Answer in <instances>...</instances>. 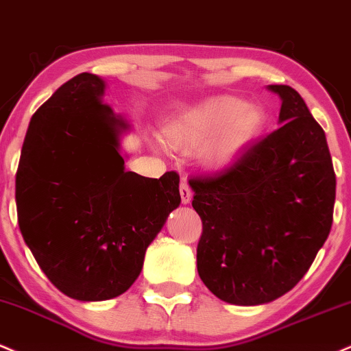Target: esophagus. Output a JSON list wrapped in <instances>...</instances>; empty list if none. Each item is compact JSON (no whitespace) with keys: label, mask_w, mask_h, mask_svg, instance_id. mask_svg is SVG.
Wrapping results in <instances>:
<instances>
[{"label":"esophagus","mask_w":351,"mask_h":351,"mask_svg":"<svg viewBox=\"0 0 351 351\" xmlns=\"http://www.w3.org/2000/svg\"><path fill=\"white\" fill-rule=\"evenodd\" d=\"M179 191H180V199H182V204H184V205L191 204V200H192V191H191V187H189V184H187V182H180Z\"/></svg>","instance_id":"1"}]
</instances>
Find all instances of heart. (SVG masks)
I'll list each match as a JSON object with an SVG mask.
<instances>
[{
	"label": "heart",
	"instance_id": "b5f03b06",
	"mask_svg": "<svg viewBox=\"0 0 351 351\" xmlns=\"http://www.w3.org/2000/svg\"><path fill=\"white\" fill-rule=\"evenodd\" d=\"M265 130V113L234 97H215L180 111L164 128L166 141L179 151H192L207 139L200 162L223 169L234 162Z\"/></svg>",
	"mask_w": 351,
	"mask_h": 351
}]
</instances>
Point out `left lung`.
Wrapping results in <instances>:
<instances>
[{
	"instance_id": "left-lung-1",
	"label": "left lung",
	"mask_w": 351,
	"mask_h": 351,
	"mask_svg": "<svg viewBox=\"0 0 351 351\" xmlns=\"http://www.w3.org/2000/svg\"><path fill=\"white\" fill-rule=\"evenodd\" d=\"M279 125L232 167L193 177L202 218L197 271L218 299L259 306L298 284L332 228L335 172L322 126L287 85Z\"/></svg>"
}]
</instances>
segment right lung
Returning a JSON list of instances; mask_svg holds the SVG:
<instances>
[{
	"mask_svg": "<svg viewBox=\"0 0 351 351\" xmlns=\"http://www.w3.org/2000/svg\"><path fill=\"white\" fill-rule=\"evenodd\" d=\"M93 73L70 78L32 114L16 174L19 230L49 281L69 298H118L179 207V176L125 171L130 125L103 103Z\"/></svg>",
	"mask_w": 351,
	"mask_h": 351,
	"instance_id": "1",
	"label": "right lung"
}]
</instances>
